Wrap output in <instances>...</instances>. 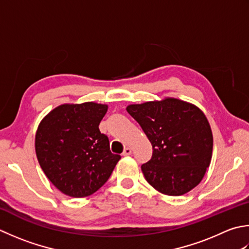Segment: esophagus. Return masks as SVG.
<instances>
[{
    "instance_id": "esophagus-1",
    "label": "esophagus",
    "mask_w": 249,
    "mask_h": 249,
    "mask_svg": "<svg viewBox=\"0 0 249 249\" xmlns=\"http://www.w3.org/2000/svg\"><path fill=\"white\" fill-rule=\"evenodd\" d=\"M131 154V149L130 148H125L123 151V157H127V155Z\"/></svg>"
}]
</instances>
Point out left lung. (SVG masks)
Masks as SVG:
<instances>
[{
    "instance_id": "left-lung-1",
    "label": "left lung",
    "mask_w": 249,
    "mask_h": 249,
    "mask_svg": "<svg viewBox=\"0 0 249 249\" xmlns=\"http://www.w3.org/2000/svg\"><path fill=\"white\" fill-rule=\"evenodd\" d=\"M126 110L152 144V158L141 165L145 180L166 196H182L196 188L213 153L212 129L203 112L175 98L130 105Z\"/></svg>"
}]
</instances>
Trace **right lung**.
Returning <instances> with one entry per match:
<instances>
[{
  "mask_svg": "<svg viewBox=\"0 0 249 249\" xmlns=\"http://www.w3.org/2000/svg\"><path fill=\"white\" fill-rule=\"evenodd\" d=\"M108 106L62 105L50 112L36 135L37 160L58 190L72 197L95 193L107 182L121 157L110 151L99 130Z\"/></svg>",
  "mask_w": 249,
  "mask_h": 249,
  "instance_id": "1",
  "label": "right lung"
}]
</instances>
